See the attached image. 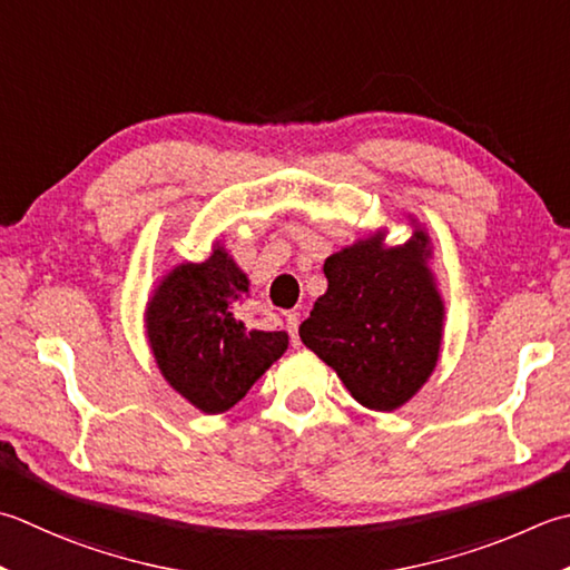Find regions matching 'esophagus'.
<instances>
[{"instance_id": "obj_1", "label": "esophagus", "mask_w": 570, "mask_h": 570, "mask_svg": "<svg viewBox=\"0 0 570 570\" xmlns=\"http://www.w3.org/2000/svg\"><path fill=\"white\" fill-rule=\"evenodd\" d=\"M286 331H288V336H292V345H301V341H298V314L296 311H286Z\"/></svg>"}]
</instances>
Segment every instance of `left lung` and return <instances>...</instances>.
Segmentation results:
<instances>
[{
    "instance_id": "obj_1",
    "label": "left lung",
    "mask_w": 570,
    "mask_h": 570,
    "mask_svg": "<svg viewBox=\"0 0 570 570\" xmlns=\"http://www.w3.org/2000/svg\"><path fill=\"white\" fill-rule=\"evenodd\" d=\"M430 256L422 227L397 247L381 229L323 264L328 288L298 336L367 410L403 407L440 361L444 301Z\"/></svg>"
}]
</instances>
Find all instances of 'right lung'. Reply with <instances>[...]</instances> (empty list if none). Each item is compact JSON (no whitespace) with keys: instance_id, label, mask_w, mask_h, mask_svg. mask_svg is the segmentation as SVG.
<instances>
[{"instance_id":"right-lung-1","label":"right lung","mask_w":570,"mask_h":570,"mask_svg":"<svg viewBox=\"0 0 570 570\" xmlns=\"http://www.w3.org/2000/svg\"><path fill=\"white\" fill-rule=\"evenodd\" d=\"M249 278L215 242L199 264H177L145 306V336L163 377L189 405L219 415L288 348L286 331H249L234 311Z\"/></svg>"}]
</instances>
